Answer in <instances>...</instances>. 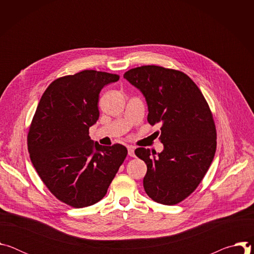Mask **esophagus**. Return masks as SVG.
<instances>
[{"instance_id": "1", "label": "esophagus", "mask_w": 254, "mask_h": 254, "mask_svg": "<svg viewBox=\"0 0 254 254\" xmlns=\"http://www.w3.org/2000/svg\"><path fill=\"white\" fill-rule=\"evenodd\" d=\"M127 154H128V156H130V157H135V155H134V149H133L132 147H128V148H127Z\"/></svg>"}]
</instances>
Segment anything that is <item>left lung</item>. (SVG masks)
<instances>
[{
    "label": "left lung",
    "instance_id": "obj_1",
    "mask_svg": "<svg viewBox=\"0 0 254 254\" xmlns=\"http://www.w3.org/2000/svg\"><path fill=\"white\" fill-rule=\"evenodd\" d=\"M124 77L146 98L148 122L161 124V153L137 148L147 164L143 188L150 198L175 205L201 183L216 151V128L209 105L185 73L156 65L127 71Z\"/></svg>",
    "mask_w": 254,
    "mask_h": 254
}]
</instances>
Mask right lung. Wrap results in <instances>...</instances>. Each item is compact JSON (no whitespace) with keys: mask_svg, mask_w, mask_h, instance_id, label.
I'll return each mask as SVG.
<instances>
[{"mask_svg":"<svg viewBox=\"0 0 254 254\" xmlns=\"http://www.w3.org/2000/svg\"><path fill=\"white\" fill-rule=\"evenodd\" d=\"M119 79L95 70L58 78L34 115L28 133L31 162L50 192L72 207L100 201L127 155L123 144L101 146L89 136L99 118L101 89Z\"/></svg>","mask_w":254,"mask_h":254,"instance_id":"add662e5","label":"right lung"}]
</instances>
